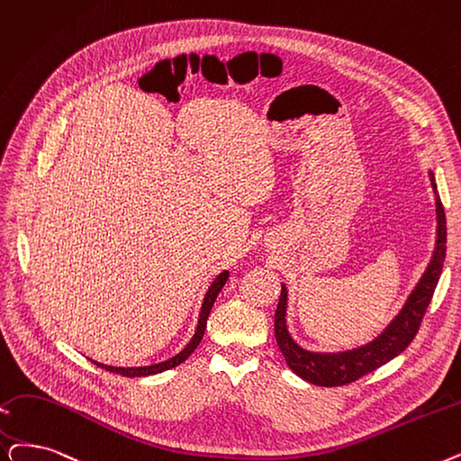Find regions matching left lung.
<instances>
[{"label":"left lung","mask_w":461,"mask_h":461,"mask_svg":"<svg viewBox=\"0 0 461 461\" xmlns=\"http://www.w3.org/2000/svg\"><path fill=\"white\" fill-rule=\"evenodd\" d=\"M429 181L435 194L437 212V237L431 259L424 275L420 276L414 290L407 297L402 311L393 316L392 322L373 341L343 352H312L303 348L302 345H297L286 324L288 290L285 283L280 285L283 290H280L278 305L275 311V339L288 367L299 378H303L316 386H343L375 371L376 367L388 364L390 359L402 354L411 345L431 302L447 256V218L441 197H438L437 192L433 171H429Z\"/></svg>","instance_id":"obj_1"}]
</instances>
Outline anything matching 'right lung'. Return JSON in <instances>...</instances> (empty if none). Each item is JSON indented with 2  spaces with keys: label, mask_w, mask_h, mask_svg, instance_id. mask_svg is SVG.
Returning <instances> with one entry per match:
<instances>
[{
  "label": "right lung",
  "mask_w": 461,
  "mask_h": 461,
  "mask_svg": "<svg viewBox=\"0 0 461 461\" xmlns=\"http://www.w3.org/2000/svg\"><path fill=\"white\" fill-rule=\"evenodd\" d=\"M228 276H230V271H228V269H224L222 273L216 275V278L212 280V285L209 286V290H207V294H205V297H203V303H202V311H199L197 328H195L194 337L190 339V343H188L181 352L175 354L173 357L166 359V362H159V364H154V366H145V367H114V366H104V364H99V362H94V359H92V362H94L97 367H102V369H105V371H111V373H116V375H122V376H131V378H133V376H149V375H156V373H164V371H167V369H173V367H176V366H181L183 362H186V359L192 356V352L197 348V345L202 343L205 328H207V318H209L211 309H212V305H214V302H216V295L220 294V290L224 288Z\"/></svg>",
  "instance_id": "right-lung-1"
}]
</instances>
